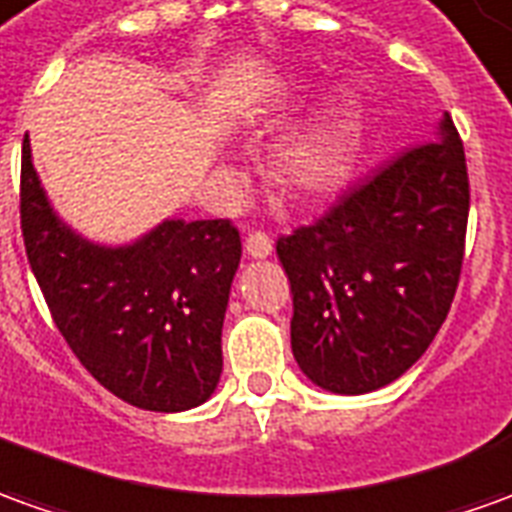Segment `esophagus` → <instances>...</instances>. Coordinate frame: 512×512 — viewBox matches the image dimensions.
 Returning <instances> with one entry per match:
<instances>
[{"label": "esophagus", "mask_w": 512, "mask_h": 512, "mask_svg": "<svg viewBox=\"0 0 512 512\" xmlns=\"http://www.w3.org/2000/svg\"><path fill=\"white\" fill-rule=\"evenodd\" d=\"M245 253L250 259H267L273 253V239L267 234H248L245 239Z\"/></svg>", "instance_id": "obj_1"}]
</instances>
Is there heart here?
I'll return each instance as SVG.
<instances>
[{
    "instance_id": "heart-1",
    "label": "heart",
    "mask_w": 512,
    "mask_h": 512,
    "mask_svg": "<svg viewBox=\"0 0 512 512\" xmlns=\"http://www.w3.org/2000/svg\"><path fill=\"white\" fill-rule=\"evenodd\" d=\"M357 114L348 100H334L278 144L270 178L295 200H317L343 186L354 167Z\"/></svg>"
}]
</instances>
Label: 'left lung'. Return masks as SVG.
<instances>
[{"label":"left lung","instance_id":"1","mask_svg":"<svg viewBox=\"0 0 512 512\" xmlns=\"http://www.w3.org/2000/svg\"><path fill=\"white\" fill-rule=\"evenodd\" d=\"M468 222L463 142L449 114L317 225L281 236L292 354L337 396L396 382L424 357L460 281Z\"/></svg>","mask_w":512,"mask_h":512}]
</instances>
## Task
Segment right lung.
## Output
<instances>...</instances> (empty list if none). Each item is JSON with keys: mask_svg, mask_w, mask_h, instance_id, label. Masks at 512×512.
I'll use <instances>...</instances> for the list:
<instances>
[{"mask_svg": "<svg viewBox=\"0 0 512 512\" xmlns=\"http://www.w3.org/2000/svg\"><path fill=\"white\" fill-rule=\"evenodd\" d=\"M21 231L55 326L102 387L153 412L214 396L242 259L231 222L167 217L125 245L94 242L55 211L24 136Z\"/></svg>", "mask_w": 512, "mask_h": 512, "instance_id": "obj_1", "label": "right lung"}]
</instances>
